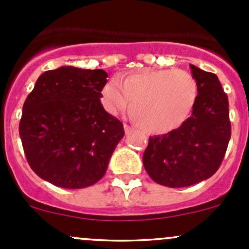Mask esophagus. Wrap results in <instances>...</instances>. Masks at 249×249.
Here are the masks:
<instances>
[{"mask_svg": "<svg viewBox=\"0 0 249 249\" xmlns=\"http://www.w3.org/2000/svg\"><path fill=\"white\" fill-rule=\"evenodd\" d=\"M124 131H125V134H126V135L130 134V132L132 131V127H130L129 125L125 124V125H124Z\"/></svg>", "mask_w": 249, "mask_h": 249, "instance_id": "esophagus-1", "label": "esophagus"}]
</instances>
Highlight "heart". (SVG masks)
I'll list each match as a JSON object with an SVG mask.
<instances>
[{
  "instance_id": "heart-1",
  "label": "heart",
  "mask_w": 249,
  "mask_h": 249,
  "mask_svg": "<svg viewBox=\"0 0 249 249\" xmlns=\"http://www.w3.org/2000/svg\"><path fill=\"white\" fill-rule=\"evenodd\" d=\"M198 85L180 69H143L120 80L108 81L102 102L112 114L126 109L135 124L149 134H166L180 127L194 109Z\"/></svg>"
}]
</instances>
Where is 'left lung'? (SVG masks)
Here are the masks:
<instances>
[{
    "label": "left lung",
    "mask_w": 249,
    "mask_h": 249,
    "mask_svg": "<svg viewBox=\"0 0 249 249\" xmlns=\"http://www.w3.org/2000/svg\"><path fill=\"white\" fill-rule=\"evenodd\" d=\"M198 85L192 114L180 127L149 137L143 166L154 182L186 187L207 180L223 161L231 137L229 100L218 76L190 64Z\"/></svg>",
    "instance_id": "8db88e82"
}]
</instances>
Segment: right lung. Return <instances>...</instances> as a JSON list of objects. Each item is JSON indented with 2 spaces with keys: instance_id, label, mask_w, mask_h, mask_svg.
Listing matches in <instances>:
<instances>
[{
  "instance_id": "add662e5",
  "label": "right lung",
  "mask_w": 249,
  "mask_h": 249,
  "mask_svg": "<svg viewBox=\"0 0 249 249\" xmlns=\"http://www.w3.org/2000/svg\"><path fill=\"white\" fill-rule=\"evenodd\" d=\"M108 74L71 66L45 71L23 106L19 135L35 174L63 189L105 176L123 124L101 103Z\"/></svg>"
}]
</instances>
